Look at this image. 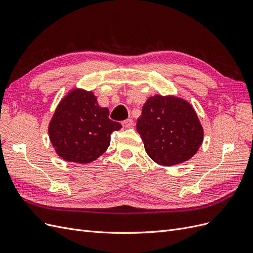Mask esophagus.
Segmentation results:
<instances>
[{
	"mask_svg": "<svg viewBox=\"0 0 253 253\" xmlns=\"http://www.w3.org/2000/svg\"><path fill=\"white\" fill-rule=\"evenodd\" d=\"M134 124V121L132 118H128V119H126L122 121V126H124L125 127H131Z\"/></svg>",
	"mask_w": 253,
	"mask_h": 253,
	"instance_id": "obj_1",
	"label": "esophagus"
}]
</instances>
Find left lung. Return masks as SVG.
I'll return each mask as SVG.
<instances>
[{
	"label": "left lung",
	"mask_w": 253,
	"mask_h": 253,
	"mask_svg": "<svg viewBox=\"0 0 253 253\" xmlns=\"http://www.w3.org/2000/svg\"><path fill=\"white\" fill-rule=\"evenodd\" d=\"M136 127L147 154L156 164L167 167L190 159L204 138L194 109L187 101L172 96L149 98Z\"/></svg>",
	"instance_id": "obj_1"
}]
</instances>
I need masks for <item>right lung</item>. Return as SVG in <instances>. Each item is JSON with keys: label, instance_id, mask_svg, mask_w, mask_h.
I'll return each instance as SVG.
<instances>
[{"label": "right lung", "instance_id": "1", "mask_svg": "<svg viewBox=\"0 0 253 253\" xmlns=\"http://www.w3.org/2000/svg\"><path fill=\"white\" fill-rule=\"evenodd\" d=\"M91 91H71L53 114L49 138L58 155L66 162L88 164L102 155L111 142V134L122 127L109 118Z\"/></svg>", "mask_w": 253, "mask_h": 253}]
</instances>
